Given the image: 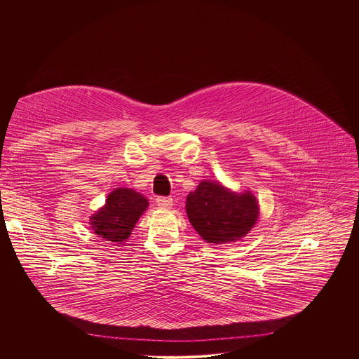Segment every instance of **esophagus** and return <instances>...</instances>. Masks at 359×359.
I'll use <instances>...</instances> for the list:
<instances>
[{
  "label": "esophagus",
  "instance_id": "esophagus-1",
  "mask_svg": "<svg viewBox=\"0 0 359 359\" xmlns=\"http://www.w3.org/2000/svg\"><path fill=\"white\" fill-rule=\"evenodd\" d=\"M156 203H158V206L161 208V209H170L172 206H173V198L172 197H158L156 198Z\"/></svg>",
  "mask_w": 359,
  "mask_h": 359
}]
</instances>
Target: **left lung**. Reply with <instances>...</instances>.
<instances>
[{
	"mask_svg": "<svg viewBox=\"0 0 359 359\" xmlns=\"http://www.w3.org/2000/svg\"><path fill=\"white\" fill-rule=\"evenodd\" d=\"M186 213L204 241L226 244L244 237L260 210L251 191L234 193L219 182L201 180L186 198Z\"/></svg>",
	"mask_w": 359,
	"mask_h": 359,
	"instance_id": "1",
	"label": "left lung"
}]
</instances>
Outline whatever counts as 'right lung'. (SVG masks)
Returning a JSON list of instances; mask_svg holds the SVG:
<instances>
[{"mask_svg":"<svg viewBox=\"0 0 359 359\" xmlns=\"http://www.w3.org/2000/svg\"><path fill=\"white\" fill-rule=\"evenodd\" d=\"M147 206L149 201L143 194L133 189L118 187L109 193L105 206L90 216L89 224L99 237L122 244Z\"/></svg>","mask_w":359,"mask_h":359,"instance_id":"add662e5","label":"right lung"}]
</instances>
